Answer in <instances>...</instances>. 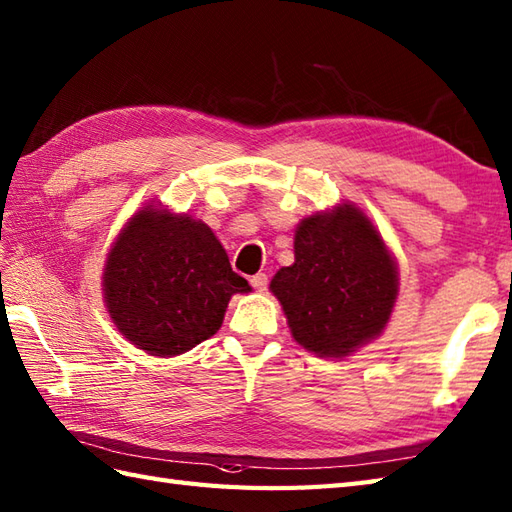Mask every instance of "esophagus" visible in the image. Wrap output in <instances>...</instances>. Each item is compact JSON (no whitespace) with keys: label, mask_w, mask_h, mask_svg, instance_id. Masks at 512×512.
<instances>
[{"label":"esophagus","mask_w":512,"mask_h":512,"mask_svg":"<svg viewBox=\"0 0 512 512\" xmlns=\"http://www.w3.org/2000/svg\"><path fill=\"white\" fill-rule=\"evenodd\" d=\"M249 282H252V287H254L256 291H265L269 280H267V276H265V274H256V276L249 278Z\"/></svg>","instance_id":"34e87169"}]
</instances>
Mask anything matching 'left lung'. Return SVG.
<instances>
[{"label":"left lung","instance_id":"obj_1","mask_svg":"<svg viewBox=\"0 0 512 512\" xmlns=\"http://www.w3.org/2000/svg\"><path fill=\"white\" fill-rule=\"evenodd\" d=\"M293 256L269 291L304 350L344 359L385 331L399 298V263L357 203L304 217L293 234Z\"/></svg>","mask_w":512,"mask_h":512}]
</instances>
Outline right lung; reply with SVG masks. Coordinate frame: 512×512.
<instances>
[{
	"instance_id": "right-lung-1",
	"label": "right lung",
	"mask_w": 512,
	"mask_h": 512,
	"mask_svg": "<svg viewBox=\"0 0 512 512\" xmlns=\"http://www.w3.org/2000/svg\"><path fill=\"white\" fill-rule=\"evenodd\" d=\"M201 219L146 203L124 223L102 269L120 335L153 357H177L219 331L234 293H249Z\"/></svg>"
}]
</instances>
